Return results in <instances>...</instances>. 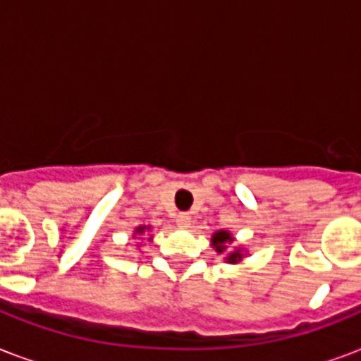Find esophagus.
<instances>
[{
  "instance_id": "34e87169",
  "label": "esophagus",
  "mask_w": 361,
  "mask_h": 361,
  "mask_svg": "<svg viewBox=\"0 0 361 361\" xmlns=\"http://www.w3.org/2000/svg\"><path fill=\"white\" fill-rule=\"evenodd\" d=\"M176 223H178L180 226H189V223H191V215L185 214V212H183V214H178Z\"/></svg>"
}]
</instances>
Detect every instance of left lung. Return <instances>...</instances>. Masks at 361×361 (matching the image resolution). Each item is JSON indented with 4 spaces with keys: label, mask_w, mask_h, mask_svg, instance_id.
<instances>
[{
    "label": "left lung",
    "mask_w": 361,
    "mask_h": 361,
    "mask_svg": "<svg viewBox=\"0 0 361 361\" xmlns=\"http://www.w3.org/2000/svg\"><path fill=\"white\" fill-rule=\"evenodd\" d=\"M226 241H232V236L228 234V232H225V231L215 232L214 238H212V245L215 247V251H217V252H223V251H225ZM240 258H241V252L236 251V252H231L226 260H228V262H238Z\"/></svg>",
    "instance_id": "left-lung-1"
}]
</instances>
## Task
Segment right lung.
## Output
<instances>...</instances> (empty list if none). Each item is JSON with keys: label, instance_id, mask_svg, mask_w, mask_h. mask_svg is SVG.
Segmentation results:
<instances>
[{"label": "right lung", "instance_id": "1", "mask_svg": "<svg viewBox=\"0 0 361 361\" xmlns=\"http://www.w3.org/2000/svg\"><path fill=\"white\" fill-rule=\"evenodd\" d=\"M144 231H146V226H140V228H136V234H142Z\"/></svg>", "mask_w": 361, "mask_h": 361}]
</instances>
